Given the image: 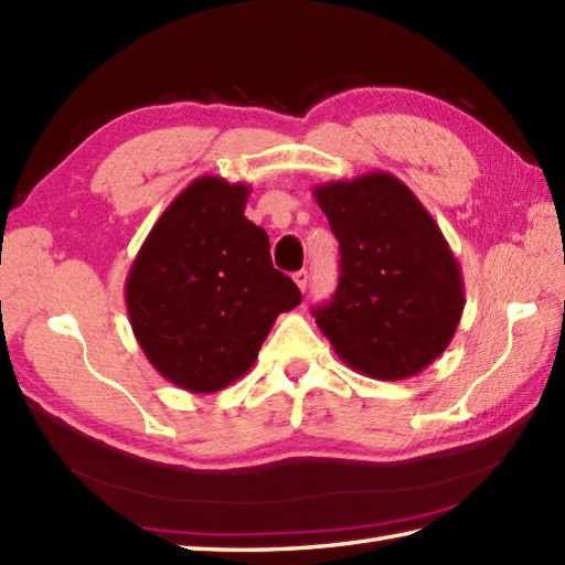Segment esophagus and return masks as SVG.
<instances>
[{
	"label": "esophagus",
	"instance_id": "34e87169",
	"mask_svg": "<svg viewBox=\"0 0 565 565\" xmlns=\"http://www.w3.org/2000/svg\"><path fill=\"white\" fill-rule=\"evenodd\" d=\"M294 281H296V286L301 291H306V286H308V271L306 269H301V271H296L294 274Z\"/></svg>",
	"mask_w": 565,
	"mask_h": 565
}]
</instances>
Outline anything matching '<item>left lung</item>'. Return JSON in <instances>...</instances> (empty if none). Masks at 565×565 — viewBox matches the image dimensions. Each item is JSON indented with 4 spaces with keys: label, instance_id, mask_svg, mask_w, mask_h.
<instances>
[{
    "label": "left lung",
    "instance_id": "left-lung-1",
    "mask_svg": "<svg viewBox=\"0 0 565 565\" xmlns=\"http://www.w3.org/2000/svg\"><path fill=\"white\" fill-rule=\"evenodd\" d=\"M313 196L340 243V284L313 308L318 328L359 374H419L449 347L466 303L439 225L388 172L318 184Z\"/></svg>",
    "mask_w": 565,
    "mask_h": 565
}]
</instances>
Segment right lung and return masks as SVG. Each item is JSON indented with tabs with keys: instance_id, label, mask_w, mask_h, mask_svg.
Wrapping results in <instances>:
<instances>
[{
	"instance_id": "right-lung-1",
	"label": "right lung",
	"mask_w": 565,
	"mask_h": 565,
	"mask_svg": "<svg viewBox=\"0 0 565 565\" xmlns=\"http://www.w3.org/2000/svg\"><path fill=\"white\" fill-rule=\"evenodd\" d=\"M249 186L199 177L152 225L126 279L140 350L191 393L231 386L255 364L274 320L301 303L274 269L269 237L245 218Z\"/></svg>"
}]
</instances>
